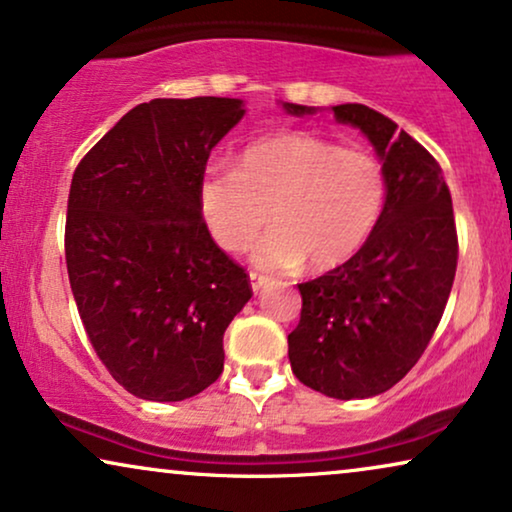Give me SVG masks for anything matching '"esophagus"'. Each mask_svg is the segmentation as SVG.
<instances>
[{
    "label": "esophagus",
    "instance_id": "1",
    "mask_svg": "<svg viewBox=\"0 0 512 512\" xmlns=\"http://www.w3.org/2000/svg\"><path fill=\"white\" fill-rule=\"evenodd\" d=\"M249 282H251V289L261 291L270 280L265 275H258V272H249Z\"/></svg>",
    "mask_w": 512,
    "mask_h": 512
}]
</instances>
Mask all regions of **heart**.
<instances>
[{"label": "heart", "mask_w": 512, "mask_h": 512, "mask_svg": "<svg viewBox=\"0 0 512 512\" xmlns=\"http://www.w3.org/2000/svg\"><path fill=\"white\" fill-rule=\"evenodd\" d=\"M386 169L369 150H350L308 131L249 143L237 171L211 167L197 183V207L211 240L247 249L265 270L341 268L374 235L386 207Z\"/></svg>", "instance_id": "heart-1"}]
</instances>
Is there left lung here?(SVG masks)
<instances>
[{
	"mask_svg": "<svg viewBox=\"0 0 512 512\" xmlns=\"http://www.w3.org/2000/svg\"><path fill=\"white\" fill-rule=\"evenodd\" d=\"M294 117L317 108L282 103ZM360 129L386 169V207L364 249L298 284L301 322L289 334L298 381L336 400L386 393L418 362L442 320L459 261L454 209L440 164L393 119L360 103L331 108Z\"/></svg>",
	"mask_w": 512,
	"mask_h": 512,
	"instance_id": "left-lung-1",
	"label": "left lung"
}]
</instances>
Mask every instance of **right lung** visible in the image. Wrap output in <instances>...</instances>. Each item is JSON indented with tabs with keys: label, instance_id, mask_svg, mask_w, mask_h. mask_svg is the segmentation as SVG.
<instances>
[{
	"label": "right lung",
	"instance_id": "obj_1",
	"mask_svg": "<svg viewBox=\"0 0 512 512\" xmlns=\"http://www.w3.org/2000/svg\"><path fill=\"white\" fill-rule=\"evenodd\" d=\"M240 98L136 105L75 169L65 263L96 355L131 395L181 402L223 371V334L251 298L244 268L218 249L197 207L216 143Z\"/></svg>",
	"mask_w": 512,
	"mask_h": 512
}]
</instances>
